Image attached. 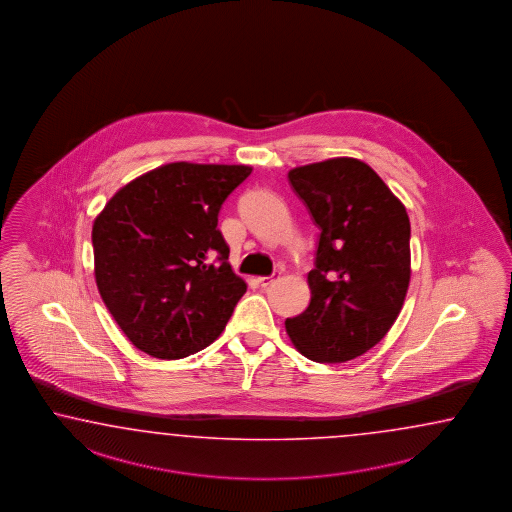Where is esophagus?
<instances>
[{"instance_id":"obj_1","label":"esophagus","mask_w":512,"mask_h":512,"mask_svg":"<svg viewBox=\"0 0 512 512\" xmlns=\"http://www.w3.org/2000/svg\"><path fill=\"white\" fill-rule=\"evenodd\" d=\"M275 281H279V274H272L268 275V277H259V279H257V283H259L262 288L272 287Z\"/></svg>"}]
</instances>
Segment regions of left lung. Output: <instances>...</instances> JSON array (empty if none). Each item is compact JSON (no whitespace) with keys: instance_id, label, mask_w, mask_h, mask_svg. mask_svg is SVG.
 Wrapping results in <instances>:
<instances>
[{"instance_id":"left-lung-1","label":"left lung","mask_w":512,"mask_h":512,"mask_svg":"<svg viewBox=\"0 0 512 512\" xmlns=\"http://www.w3.org/2000/svg\"><path fill=\"white\" fill-rule=\"evenodd\" d=\"M288 181L320 227L311 303L287 318L307 359L346 362L374 348L396 322L411 281V222L385 181L359 159L298 166Z\"/></svg>"}]
</instances>
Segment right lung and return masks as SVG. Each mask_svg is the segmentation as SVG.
Listing matches in <instances>:
<instances>
[{"mask_svg":"<svg viewBox=\"0 0 512 512\" xmlns=\"http://www.w3.org/2000/svg\"><path fill=\"white\" fill-rule=\"evenodd\" d=\"M244 164L170 163L120 188L92 225L101 300L135 348L183 359L220 337L246 283L218 229Z\"/></svg>","mask_w":512,"mask_h":512,"instance_id":"add662e5","label":"right lung"}]
</instances>
